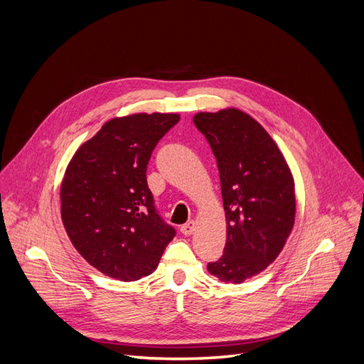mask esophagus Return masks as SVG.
Here are the masks:
<instances>
[{"instance_id": "obj_1", "label": "esophagus", "mask_w": 364, "mask_h": 364, "mask_svg": "<svg viewBox=\"0 0 364 364\" xmlns=\"http://www.w3.org/2000/svg\"><path fill=\"white\" fill-rule=\"evenodd\" d=\"M194 229H196V223L194 222H188L186 225H183L182 228H181V232L183 234V235H191L193 232H194Z\"/></svg>"}]
</instances>
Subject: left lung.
I'll return each mask as SVG.
<instances>
[{"mask_svg": "<svg viewBox=\"0 0 364 364\" xmlns=\"http://www.w3.org/2000/svg\"><path fill=\"white\" fill-rule=\"evenodd\" d=\"M217 159L226 217L223 257L208 272L241 284L278 258L291 234L296 194L291 170L258 121L237 107L193 117Z\"/></svg>", "mask_w": 364, "mask_h": 364, "instance_id": "left-lung-1", "label": "left lung"}]
</instances>
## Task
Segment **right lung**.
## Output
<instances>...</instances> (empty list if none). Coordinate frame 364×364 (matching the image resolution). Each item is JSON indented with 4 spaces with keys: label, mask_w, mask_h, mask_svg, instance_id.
Segmentation results:
<instances>
[{
    "label": "right lung",
    "mask_w": 364,
    "mask_h": 364,
    "mask_svg": "<svg viewBox=\"0 0 364 364\" xmlns=\"http://www.w3.org/2000/svg\"><path fill=\"white\" fill-rule=\"evenodd\" d=\"M179 114L138 112L106 121L75 150L60 183V215L73 246L119 281L156 270L174 238L153 206L147 164Z\"/></svg>",
    "instance_id": "obj_1"
}]
</instances>
